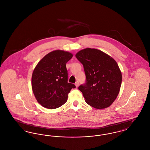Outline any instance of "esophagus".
I'll return each instance as SVG.
<instances>
[{
	"mask_svg": "<svg viewBox=\"0 0 150 150\" xmlns=\"http://www.w3.org/2000/svg\"><path fill=\"white\" fill-rule=\"evenodd\" d=\"M79 83L78 81H77L75 83V86H76V87H78L79 86Z\"/></svg>",
	"mask_w": 150,
	"mask_h": 150,
	"instance_id": "esophagus-1",
	"label": "esophagus"
}]
</instances>
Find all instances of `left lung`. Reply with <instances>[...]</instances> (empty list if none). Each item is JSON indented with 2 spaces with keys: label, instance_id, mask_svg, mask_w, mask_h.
Segmentation results:
<instances>
[{
  "label": "left lung",
  "instance_id": "obj_1",
  "mask_svg": "<svg viewBox=\"0 0 150 150\" xmlns=\"http://www.w3.org/2000/svg\"><path fill=\"white\" fill-rule=\"evenodd\" d=\"M83 65L86 83L78 87L86 102L92 107L110 106L119 93L122 75L114 59L101 50L86 48L75 55Z\"/></svg>",
  "mask_w": 150,
  "mask_h": 150
}]
</instances>
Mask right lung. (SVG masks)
<instances>
[{
  "instance_id": "obj_1",
  "label": "right lung",
  "mask_w": 150,
  "mask_h": 150,
  "mask_svg": "<svg viewBox=\"0 0 150 150\" xmlns=\"http://www.w3.org/2000/svg\"><path fill=\"white\" fill-rule=\"evenodd\" d=\"M71 53L57 50L47 54L39 61L32 75V89L37 101L42 106L54 109L64 104L74 84L68 83L66 63Z\"/></svg>"
}]
</instances>
